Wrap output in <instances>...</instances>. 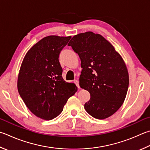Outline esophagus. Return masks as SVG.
Masks as SVG:
<instances>
[{
  "label": "esophagus",
  "mask_w": 150,
  "mask_h": 150,
  "mask_svg": "<svg viewBox=\"0 0 150 150\" xmlns=\"http://www.w3.org/2000/svg\"><path fill=\"white\" fill-rule=\"evenodd\" d=\"M74 83H75V84H76V85H77V86L78 87V88H79L80 86H79V80L78 79H75L74 80Z\"/></svg>",
  "instance_id": "esophagus-1"
}]
</instances>
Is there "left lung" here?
Here are the masks:
<instances>
[{
    "label": "left lung",
    "instance_id": "8db88e82",
    "mask_svg": "<svg viewBox=\"0 0 150 150\" xmlns=\"http://www.w3.org/2000/svg\"><path fill=\"white\" fill-rule=\"evenodd\" d=\"M67 45L81 59V88L91 94L85 110L98 119L112 115L122 105L129 88V73L121 56L102 35L91 31L75 35Z\"/></svg>",
    "mask_w": 150,
    "mask_h": 150
}]
</instances>
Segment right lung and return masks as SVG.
Instances as JSON below:
<instances>
[{
  "label": "right lung",
  "instance_id": "obj_1",
  "mask_svg": "<svg viewBox=\"0 0 150 150\" xmlns=\"http://www.w3.org/2000/svg\"><path fill=\"white\" fill-rule=\"evenodd\" d=\"M71 37L55 35L43 38L28 52L20 67L18 90L29 110L35 115L51 120L63 111L77 87L66 82L59 56Z\"/></svg>",
  "mask_w": 150,
  "mask_h": 150
}]
</instances>
